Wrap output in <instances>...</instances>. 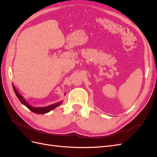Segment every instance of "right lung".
<instances>
[{
  "mask_svg": "<svg viewBox=\"0 0 157 157\" xmlns=\"http://www.w3.org/2000/svg\"><path fill=\"white\" fill-rule=\"evenodd\" d=\"M13 91L15 92L16 96L17 97V98L19 99V100L20 101V102L23 104L25 106H26L28 109L31 110L32 112L36 113V114H45L50 112V111L53 110L56 107H57L58 106L60 105L61 103H62V101L58 102V103H56L54 104H52V105H48V106H46V107H33L31 105H30L29 103H28L25 100V99L23 98V96L21 95H20V94L18 93V92L16 90L15 86L13 85Z\"/></svg>",
  "mask_w": 157,
  "mask_h": 157,
  "instance_id": "add662e5",
  "label": "right lung"
}]
</instances>
